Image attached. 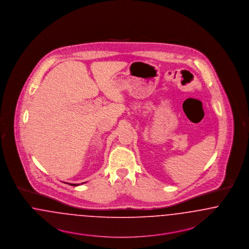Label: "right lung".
Returning a JSON list of instances; mask_svg holds the SVG:
<instances>
[{
    "label": "right lung",
    "instance_id": "right-lung-1",
    "mask_svg": "<svg viewBox=\"0 0 249 249\" xmlns=\"http://www.w3.org/2000/svg\"><path fill=\"white\" fill-rule=\"evenodd\" d=\"M84 183H85V182H84ZM84 183H81V184H84ZM68 184H70V185H71V186H79V185H80V184H72V183H68Z\"/></svg>",
    "mask_w": 249,
    "mask_h": 249
}]
</instances>
